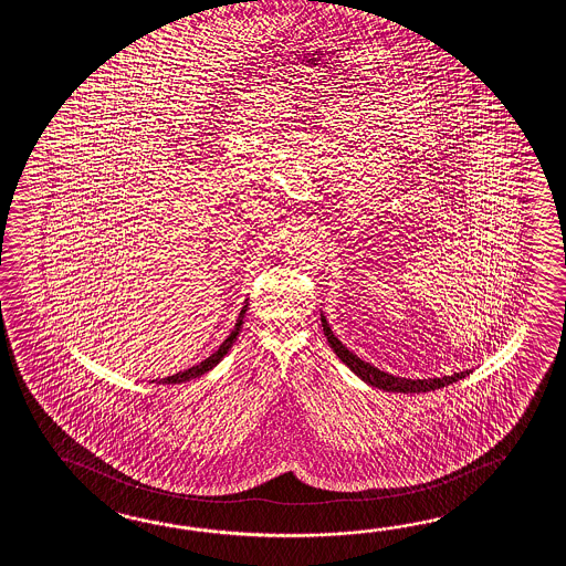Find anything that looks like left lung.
Returning <instances> with one entry per match:
<instances>
[{"label":"left lung","instance_id":"obj_1","mask_svg":"<svg viewBox=\"0 0 566 566\" xmlns=\"http://www.w3.org/2000/svg\"><path fill=\"white\" fill-rule=\"evenodd\" d=\"M322 325H324L325 337H327L329 346L336 352L337 358L344 361L352 373L356 374V376H360L366 385L380 388V390H386V392H429V390H437V388L453 385V382H458L461 378L470 376V373L465 370V373L451 374V376H443V378H422V380L417 378V380H412V378H400V376L382 373V370L374 368L373 364L360 360L354 352H349V349L334 336L332 327L325 322V315H322Z\"/></svg>","mask_w":566,"mask_h":566}]
</instances>
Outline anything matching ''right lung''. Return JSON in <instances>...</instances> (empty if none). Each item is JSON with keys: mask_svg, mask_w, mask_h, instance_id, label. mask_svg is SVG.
<instances>
[{"mask_svg": "<svg viewBox=\"0 0 566 566\" xmlns=\"http://www.w3.org/2000/svg\"><path fill=\"white\" fill-rule=\"evenodd\" d=\"M247 305H249V303H247ZM247 305H244L241 313H239V319H237V324H234V329L230 332V336L220 344V348H218L212 356H208L206 360L200 361V364H196V366L188 368V370H184V373L174 374V376L161 378V380H151V382H157V385H180V382H188V380L198 378V376H202V374L208 373V370H212V368L217 366L218 361L222 360V358L229 354V349L232 348L234 339L239 336L241 325L244 324V322H242V317H244V313H247Z\"/></svg>", "mask_w": 566, "mask_h": 566, "instance_id": "right-lung-1", "label": "right lung"}]
</instances>
